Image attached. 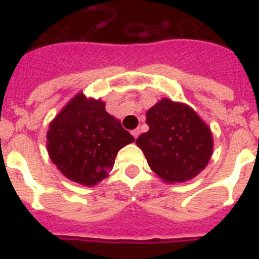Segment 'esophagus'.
Wrapping results in <instances>:
<instances>
[{"mask_svg": "<svg viewBox=\"0 0 259 259\" xmlns=\"http://www.w3.org/2000/svg\"><path fill=\"white\" fill-rule=\"evenodd\" d=\"M139 135H140L139 128H136V130H134V131H132V136H134L135 139H137V137H139Z\"/></svg>", "mask_w": 259, "mask_h": 259, "instance_id": "1", "label": "esophagus"}]
</instances>
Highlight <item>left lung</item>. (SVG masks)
<instances>
[{"mask_svg":"<svg viewBox=\"0 0 259 259\" xmlns=\"http://www.w3.org/2000/svg\"><path fill=\"white\" fill-rule=\"evenodd\" d=\"M149 131L136 140L149 167L168 184L194 179L213 153L210 128L181 103L162 99L146 113Z\"/></svg>","mask_w":259,"mask_h":259,"instance_id":"1","label":"left lung"}]
</instances>
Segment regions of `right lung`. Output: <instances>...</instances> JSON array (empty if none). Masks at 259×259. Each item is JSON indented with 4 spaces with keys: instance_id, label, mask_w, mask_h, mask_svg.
I'll use <instances>...</instances> for the list:
<instances>
[{
    "instance_id": "right-lung-1",
    "label": "right lung",
    "mask_w": 259,
    "mask_h": 259,
    "mask_svg": "<svg viewBox=\"0 0 259 259\" xmlns=\"http://www.w3.org/2000/svg\"><path fill=\"white\" fill-rule=\"evenodd\" d=\"M135 139L105 110V103L79 92L66 104L47 131V151L66 179L94 186L106 179L114 159Z\"/></svg>"
}]
</instances>
